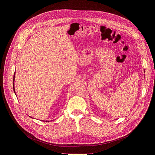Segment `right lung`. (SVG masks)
<instances>
[{
  "label": "right lung",
  "mask_w": 155,
  "mask_h": 155,
  "mask_svg": "<svg viewBox=\"0 0 155 155\" xmlns=\"http://www.w3.org/2000/svg\"><path fill=\"white\" fill-rule=\"evenodd\" d=\"M14 80H15V75H14V76H13V90H14V91H15V88H14Z\"/></svg>",
  "instance_id": "1"
}]
</instances>
